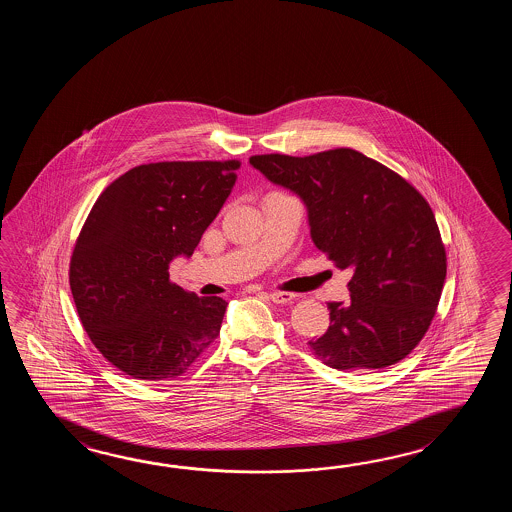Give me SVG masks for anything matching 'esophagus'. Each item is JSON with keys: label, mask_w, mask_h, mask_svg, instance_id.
<instances>
[{"label": "esophagus", "mask_w": 512, "mask_h": 512, "mask_svg": "<svg viewBox=\"0 0 512 512\" xmlns=\"http://www.w3.org/2000/svg\"><path fill=\"white\" fill-rule=\"evenodd\" d=\"M267 296L274 304H291L294 298V294L282 293V291H271V293H267Z\"/></svg>", "instance_id": "34e87169"}]
</instances>
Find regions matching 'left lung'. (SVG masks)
I'll list each match as a JSON object with an SVG mask.
<instances>
[{
  "mask_svg": "<svg viewBox=\"0 0 512 512\" xmlns=\"http://www.w3.org/2000/svg\"><path fill=\"white\" fill-rule=\"evenodd\" d=\"M251 164L304 199L318 251L353 269L348 304H327L331 322L309 349L335 370H382L412 353L446 278L445 243L423 194L351 148L263 153Z\"/></svg>",
  "mask_w": 512,
  "mask_h": 512,
  "instance_id": "1",
  "label": "left lung"
}]
</instances>
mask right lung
Returning <instances> with one entry per match:
<instances>
[{"mask_svg": "<svg viewBox=\"0 0 512 512\" xmlns=\"http://www.w3.org/2000/svg\"><path fill=\"white\" fill-rule=\"evenodd\" d=\"M238 159L141 164L98 196L78 234L69 285L102 357L139 381L181 377L219 337L227 302L170 280L236 183Z\"/></svg>", "mask_w": 512, "mask_h": 512, "instance_id": "1", "label": "right lung"}]
</instances>
